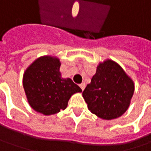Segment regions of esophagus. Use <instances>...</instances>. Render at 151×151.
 I'll list each match as a JSON object with an SVG mask.
<instances>
[{
    "label": "esophagus",
    "mask_w": 151,
    "mask_h": 151,
    "mask_svg": "<svg viewBox=\"0 0 151 151\" xmlns=\"http://www.w3.org/2000/svg\"><path fill=\"white\" fill-rule=\"evenodd\" d=\"M80 87L81 88V90L83 91L85 89V87H86V83H81V84H80Z\"/></svg>",
    "instance_id": "obj_1"
}]
</instances>
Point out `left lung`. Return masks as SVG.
Instances as JSON below:
<instances>
[{
	"label": "left lung",
	"mask_w": 151,
	"mask_h": 151,
	"mask_svg": "<svg viewBox=\"0 0 151 151\" xmlns=\"http://www.w3.org/2000/svg\"><path fill=\"white\" fill-rule=\"evenodd\" d=\"M134 84L116 62L100 63L82 96L88 109L100 119L111 120L122 116L129 107Z\"/></svg>",
	"instance_id": "1"
}]
</instances>
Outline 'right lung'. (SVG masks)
Instances as JSON below:
<instances>
[{
  "label": "right lung",
  "mask_w": 151,
  "mask_h": 151,
  "mask_svg": "<svg viewBox=\"0 0 151 151\" xmlns=\"http://www.w3.org/2000/svg\"><path fill=\"white\" fill-rule=\"evenodd\" d=\"M60 60L43 56L33 61L23 75V88L29 105L36 112L52 115L65 109L74 93L82 91L60 72Z\"/></svg>",
  "instance_id": "right-lung-1"
}]
</instances>
